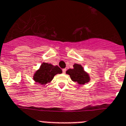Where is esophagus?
Wrapping results in <instances>:
<instances>
[{"instance_id":"obj_1","label":"esophagus","mask_w":126,"mask_h":126,"mask_svg":"<svg viewBox=\"0 0 126 126\" xmlns=\"http://www.w3.org/2000/svg\"><path fill=\"white\" fill-rule=\"evenodd\" d=\"M65 71H66V69H62V73L64 74L65 73Z\"/></svg>"}]
</instances>
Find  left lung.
I'll use <instances>...</instances> for the list:
<instances>
[{
    "label": "left lung",
    "mask_w": 126,
    "mask_h": 126,
    "mask_svg": "<svg viewBox=\"0 0 126 126\" xmlns=\"http://www.w3.org/2000/svg\"><path fill=\"white\" fill-rule=\"evenodd\" d=\"M65 73L70 76L72 81L79 85H85L89 82L91 79L89 74L85 71L83 67L80 64H75L73 68L69 69Z\"/></svg>",
    "instance_id": "1"
}]
</instances>
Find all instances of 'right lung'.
<instances>
[{
    "label": "right lung",
    "mask_w": 126,
    "mask_h": 126,
    "mask_svg": "<svg viewBox=\"0 0 126 126\" xmlns=\"http://www.w3.org/2000/svg\"><path fill=\"white\" fill-rule=\"evenodd\" d=\"M62 71L58 65H53L51 64L43 62L38 70L35 72L33 79L35 82L45 85L51 81L55 75L61 74Z\"/></svg>",
    "instance_id": "1"
}]
</instances>
